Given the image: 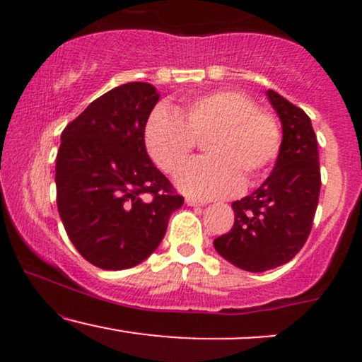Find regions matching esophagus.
<instances>
[{
	"label": "esophagus",
	"mask_w": 362,
	"mask_h": 362,
	"mask_svg": "<svg viewBox=\"0 0 362 362\" xmlns=\"http://www.w3.org/2000/svg\"><path fill=\"white\" fill-rule=\"evenodd\" d=\"M185 202L189 206H206V201H199V199H194V197H187Z\"/></svg>",
	"instance_id": "1"
}]
</instances>
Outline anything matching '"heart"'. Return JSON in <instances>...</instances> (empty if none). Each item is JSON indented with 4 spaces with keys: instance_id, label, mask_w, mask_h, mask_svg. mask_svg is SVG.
Masks as SVG:
<instances>
[{
    "instance_id": "heart-1",
    "label": "heart",
    "mask_w": 362,
    "mask_h": 362,
    "mask_svg": "<svg viewBox=\"0 0 362 362\" xmlns=\"http://www.w3.org/2000/svg\"><path fill=\"white\" fill-rule=\"evenodd\" d=\"M204 141L207 156L190 161L177 185L194 197L213 199L235 194L242 185L260 180L282 146L279 119L259 109L250 95L238 90H214L190 97L180 114L172 107L153 109L144 127V144L153 161L175 173Z\"/></svg>"
}]
</instances>
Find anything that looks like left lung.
Instances as JSON below:
<instances>
[{
    "instance_id": "1",
    "label": "left lung",
    "mask_w": 362,
    "mask_h": 362,
    "mask_svg": "<svg viewBox=\"0 0 362 362\" xmlns=\"http://www.w3.org/2000/svg\"><path fill=\"white\" fill-rule=\"evenodd\" d=\"M267 95L284 132L277 163L255 192L233 202V228L214 240L219 255L248 272L271 271L294 259L310 236L322 185L310 117L274 90Z\"/></svg>"
}]
</instances>
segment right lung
<instances>
[{
  "label": "right lung",
  "instance_id": "obj_1",
  "mask_svg": "<svg viewBox=\"0 0 362 362\" xmlns=\"http://www.w3.org/2000/svg\"><path fill=\"white\" fill-rule=\"evenodd\" d=\"M160 95L132 81L107 91L64 127L56 201L64 230L95 267L120 271L156 250L184 197L149 160L144 127Z\"/></svg>",
  "mask_w": 362,
  "mask_h": 362
}]
</instances>
